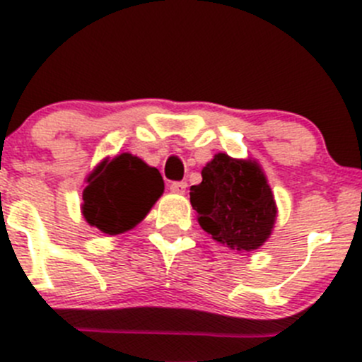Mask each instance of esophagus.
<instances>
[{
    "mask_svg": "<svg viewBox=\"0 0 362 362\" xmlns=\"http://www.w3.org/2000/svg\"><path fill=\"white\" fill-rule=\"evenodd\" d=\"M185 187H187L185 182H171L170 184V191L175 192V194H184Z\"/></svg>",
    "mask_w": 362,
    "mask_h": 362,
    "instance_id": "obj_1",
    "label": "esophagus"
}]
</instances>
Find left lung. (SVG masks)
<instances>
[{
	"mask_svg": "<svg viewBox=\"0 0 362 362\" xmlns=\"http://www.w3.org/2000/svg\"><path fill=\"white\" fill-rule=\"evenodd\" d=\"M191 187L199 226L228 249L250 252L268 242L276 222V203L261 164L218 152Z\"/></svg>",
	"mask_w": 362,
	"mask_h": 362,
	"instance_id": "obj_1",
	"label": "left lung"
}]
</instances>
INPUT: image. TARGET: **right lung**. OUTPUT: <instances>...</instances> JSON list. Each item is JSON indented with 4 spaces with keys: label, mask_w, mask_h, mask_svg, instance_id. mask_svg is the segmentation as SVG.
<instances>
[{
    "label": "right lung",
    "mask_w": 362,
    "mask_h": 362,
    "mask_svg": "<svg viewBox=\"0 0 362 362\" xmlns=\"http://www.w3.org/2000/svg\"><path fill=\"white\" fill-rule=\"evenodd\" d=\"M163 192L158 168L122 152L105 158L87 175L80 208L87 224L113 236L140 224Z\"/></svg>",
    "instance_id": "1"
}]
</instances>
